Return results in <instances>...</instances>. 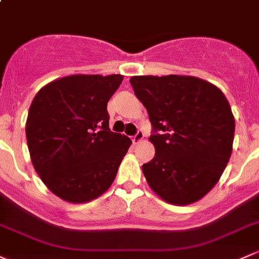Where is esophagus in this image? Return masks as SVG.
<instances>
[{
  "label": "esophagus",
  "mask_w": 259,
  "mask_h": 259,
  "mask_svg": "<svg viewBox=\"0 0 259 259\" xmlns=\"http://www.w3.org/2000/svg\"><path fill=\"white\" fill-rule=\"evenodd\" d=\"M143 139H144V133L141 132V130H138L137 134L133 137L132 140H133V143H134V144H139L141 140H143Z\"/></svg>",
  "instance_id": "obj_1"
}]
</instances>
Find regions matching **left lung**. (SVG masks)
<instances>
[{
    "label": "left lung",
    "mask_w": 259,
    "mask_h": 259,
    "mask_svg": "<svg viewBox=\"0 0 259 259\" xmlns=\"http://www.w3.org/2000/svg\"><path fill=\"white\" fill-rule=\"evenodd\" d=\"M134 93L152 125L155 157L143 165L152 191L190 205L211 191L232 152L235 118L217 87L189 75H135Z\"/></svg>",
    "instance_id": "obj_1"
}]
</instances>
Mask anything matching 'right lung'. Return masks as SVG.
I'll return each mask as SVG.
<instances>
[{
	"label": "right lung",
	"instance_id": "1",
	"mask_svg": "<svg viewBox=\"0 0 259 259\" xmlns=\"http://www.w3.org/2000/svg\"><path fill=\"white\" fill-rule=\"evenodd\" d=\"M122 75L75 74L43 87L29 107L26 138L43 184L72 203L111 186L132 140L109 129L107 104Z\"/></svg>",
	"mask_w": 259,
	"mask_h": 259
}]
</instances>
